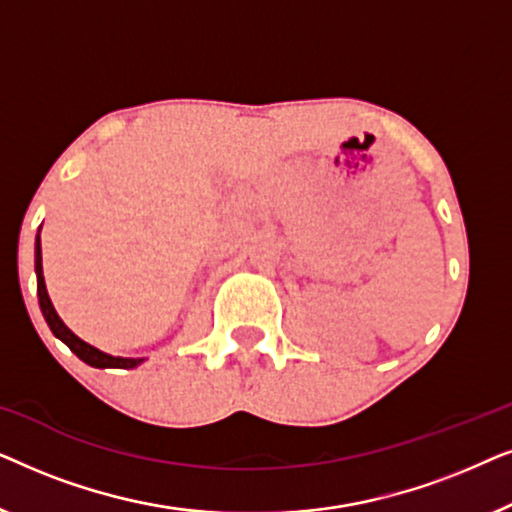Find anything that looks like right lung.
<instances>
[{"instance_id":"obj_1","label":"right lung","mask_w":512,"mask_h":512,"mask_svg":"<svg viewBox=\"0 0 512 512\" xmlns=\"http://www.w3.org/2000/svg\"><path fill=\"white\" fill-rule=\"evenodd\" d=\"M34 268H37V293H39V305H41V312H44L46 324L51 326L55 338H60L62 342H65V345L72 349V352L79 356L81 361H86L88 366H93V368H135L137 363H142V359H121V356L104 354V352H100V349H95L93 345H88V342H83L79 335H74L72 331H69V328L65 326V321H62L58 317V312H55L51 298H48L44 272H41V240L39 237H37V249H34Z\"/></svg>"}]
</instances>
